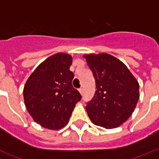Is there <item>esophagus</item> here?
Listing matches in <instances>:
<instances>
[{"mask_svg":"<svg viewBox=\"0 0 159 159\" xmlns=\"http://www.w3.org/2000/svg\"><path fill=\"white\" fill-rule=\"evenodd\" d=\"M78 91H79L80 93H81V95H82V94H83V89L82 88H80L79 89H78Z\"/></svg>","mask_w":159,"mask_h":159,"instance_id":"1","label":"esophagus"}]
</instances>
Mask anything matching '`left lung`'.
<instances>
[{"instance_id": "left-lung-1", "label": "left lung", "mask_w": 159, "mask_h": 159, "mask_svg": "<svg viewBox=\"0 0 159 159\" xmlns=\"http://www.w3.org/2000/svg\"><path fill=\"white\" fill-rule=\"evenodd\" d=\"M96 81L95 95L87 104L90 120L106 129L118 128L131 116L139 99V85L125 64L107 54L84 55Z\"/></svg>"}]
</instances>
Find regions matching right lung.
<instances>
[{"label":"right lung","instance_id":"1","mask_svg":"<svg viewBox=\"0 0 159 159\" xmlns=\"http://www.w3.org/2000/svg\"><path fill=\"white\" fill-rule=\"evenodd\" d=\"M71 55L57 53L41 62L24 87V104L37 124L59 130L68 122L81 96L72 85Z\"/></svg>","mask_w":159,"mask_h":159}]
</instances>
